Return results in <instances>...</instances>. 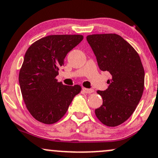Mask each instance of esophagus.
I'll return each mask as SVG.
<instances>
[{
    "label": "esophagus",
    "mask_w": 158,
    "mask_h": 158,
    "mask_svg": "<svg viewBox=\"0 0 158 158\" xmlns=\"http://www.w3.org/2000/svg\"><path fill=\"white\" fill-rule=\"evenodd\" d=\"M82 91H83L85 93H87V94H91V93L94 92V89H85V88H83V89H82Z\"/></svg>",
    "instance_id": "1"
}]
</instances>
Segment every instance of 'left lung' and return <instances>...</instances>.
<instances>
[{
    "label": "left lung",
    "instance_id": "obj_1",
    "mask_svg": "<svg viewBox=\"0 0 158 158\" xmlns=\"http://www.w3.org/2000/svg\"><path fill=\"white\" fill-rule=\"evenodd\" d=\"M99 68L107 71L105 91H97L103 104L95 109L97 118L107 127H117L133 114L141 100L145 84V70L139 54L117 34H94L86 37Z\"/></svg>",
    "mask_w": 158,
    "mask_h": 158
}]
</instances>
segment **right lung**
Returning <instances> with one entry per match:
<instances>
[{"label":"right lung","instance_id":"obj_1","mask_svg":"<svg viewBox=\"0 0 158 158\" xmlns=\"http://www.w3.org/2000/svg\"><path fill=\"white\" fill-rule=\"evenodd\" d=\"M82 39L81 35H53L36 41L26 51L19 82L26 108L36 120L57 123L81 92L80 85H65L56 76L66 54Z\"/></svg>","mask_w":158,"mask_h":158}]
</instances>
